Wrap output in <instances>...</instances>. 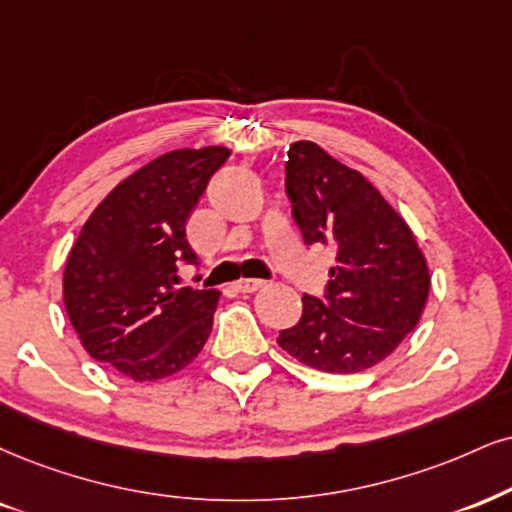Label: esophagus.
<instances>
[{
    "instance_id": "esophagus-1",
    "label": "esophagus",
    "mask_w": 512,
    "mask_h": 512,
    "mask_svg": "<svg viewBox=\"0 0 512 512\" xmlns=\"http://www.w3.org/2000/svg\"><path fill=\"white\" fill-rule=\"evenodd\" d=\"M263 285H266L263 280H237L235 289L242 294H251V292H256V289H261Z\"/></svg>"
}]
</instances>
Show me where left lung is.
Wrapping results in <instances>:
<instances>
[{
	"label": "left lung",
	"mask_w": 512,
	"mask_h": 512,
	"mask_svg": "<svg viewBox=\"0 0 512 512\" xmlns=\"http://www.w3.org/2000/svg\"><path fill=\"white\" fill-rule=\"evenodd\" d=\"M287 197L306 244L337 254L323 296L304 294V313L277 344L323 372L372 368L418 325L430 270L413 232L358 170L313 142L287 151Z\"/></svg>",
	"instance_id": "obj_1"
}]
</instances>
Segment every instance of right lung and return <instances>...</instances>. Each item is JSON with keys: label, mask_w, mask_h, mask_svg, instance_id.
Wrapping results in <instances>:
<instances>
[{"label": "right lung", "mask_w": 512, "mask_h": 512, "mask_svg": "<svg viewBox=\"0 0 512 512\" xmlns=\"http://www.w3.org/2000/svg\"><path fill=\"white\" fill-rule=\"evenodd\" d=\"M227 156L225 147L168 151L94 208L63 273V304L94 361L151 382L204 349L220 292L175 285L182 263L199 266L185 223Z\"/></svg>", "instance_id": "1"}]
</instances>
